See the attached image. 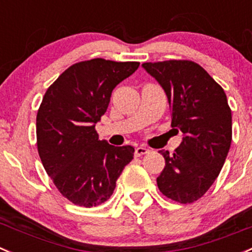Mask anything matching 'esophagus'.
Listing matches in <instances>:
<instances>
[{
  "mask_svg": "<svg viewBox=\"0 0 252 252\" xmlns=\"http://www.w3.org/2000/svg\"><path fill=\"white\" fill-rule=\"evenodd\" d=\"M149 152L148 148H146V147H137L136 151H134V156L136 157H141V156H144V154H147Z\"/></svg>",
  "mask_w": 252,
  "mask_h": 252,
  "instance_id": "34e87169",
  "label": "esophagus"
}]
</instances>
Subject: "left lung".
Masks as SVG:
<instances>
[{"instance_id":"obj_1","label":"left lung","mask_w":252,"mask_h":252,"mask_svg":"<svg viewBox=\"0 0 252 252\" xmlns=\"http://www.w3.org/2000/svg\"><path fill=\"white\" fill-rule=\"evenodd\" d=\"M142 67L164 89L171 109V127L184 134L173 154L159 152L165 166L157 184L168 198L192 203L214 183L230 148L231 110L226 95L192 61L146 62Z\"/></svg>"}]
</instances>
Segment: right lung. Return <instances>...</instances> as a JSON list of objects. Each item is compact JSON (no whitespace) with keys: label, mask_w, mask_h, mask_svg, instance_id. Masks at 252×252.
Masks as SVG:
<instances>
[{"label":"right lung","mask_w":252,"mask_h":252,"mask_svg":"<svg viewBox=\"0 0 252 252\" xmlns=\"http://www.w3.org/2000/svg\"><path fill=\"white\" fill-rule=\"evenodd\" d=\"M138 66L104 59L78 62L42 98L36 115L39 156L57 190L74 205L91 208L108 201L133 159V147L100 141L95 124L105 114L114 88Z\"/></svg>","instance_id":"1"}]
</instances>
